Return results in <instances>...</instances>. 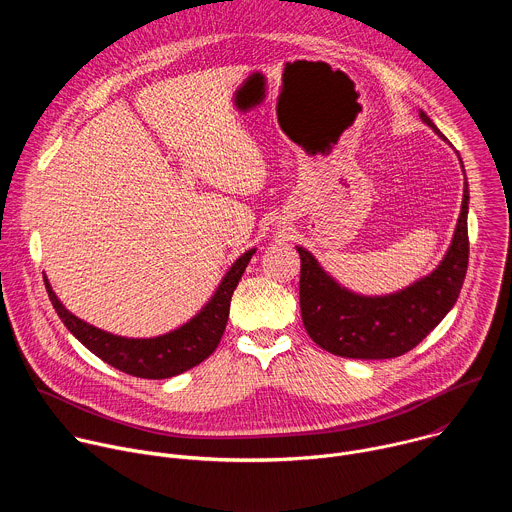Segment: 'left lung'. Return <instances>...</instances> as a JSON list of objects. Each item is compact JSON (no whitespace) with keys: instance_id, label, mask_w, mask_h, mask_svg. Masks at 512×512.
<instances>
[{"instance_id":"1","label":"left lung","mask_w":512,"mask_h":512,"mask_svg":"<svg viewBox=\"0 0 512 512\" xmlns=\"http://www.w3.org/2000/svg\"><path fill=\"white\" fill-rule=\"evenodd\" d=\"M419 117L444 137L423 111ZM468 200V182H464L462 210L446 257L429 275L397 294L373 298L352 294L320 267L310 251L298 247L300 308L310 338L336 356L362 360L395 358L415 348L460 296L470 253Z\"/></svg>"}]
</instances>
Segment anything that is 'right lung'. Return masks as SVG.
<instances>
[{
    "label": "right lung",
    "instance_id": "obj_1",
    "mask_svg": "<svg viewBox=\"0 0 512 512\" xmlns=\"http://www.w3.org/2000/svg\"><path fill=\"white\" fill-rule=\"evenodd\" d=\"M253 253L255 249H249L233 263L223 281L218 283L214 296L190 322L156 338H125L95 328L70 314L56 298L48 279H44V283L62 324L93 354L131 377L170 379L196 367L221 342L229 320L233 291L239 285Z\"/></svg>",
    "mask_w": 512,
    "mask_h": 512
}]
</instances>
